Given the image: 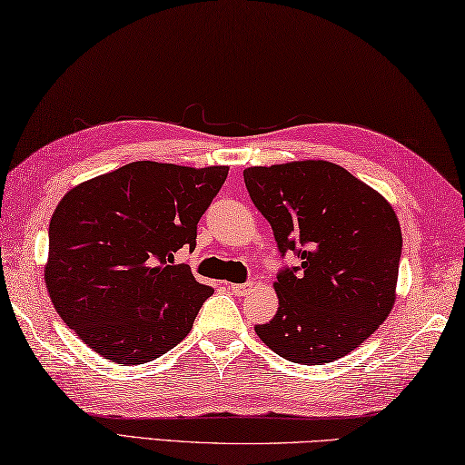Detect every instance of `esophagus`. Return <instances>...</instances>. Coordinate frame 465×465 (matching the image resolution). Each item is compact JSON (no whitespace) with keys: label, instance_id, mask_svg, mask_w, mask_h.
<instances>
[{"label":"esophagus","instance_id":"esophagus-1","mask_svg":"<svg viewBox=\"0 0 465 465\" xmlns=\"http://www.w3.org/2000/svg\"><path fill=\"white\" fill-rule=\"evenodd\" d=\"M230 291L235 294V297H246V294L252 291V282H242V284H232Z\"/></svg>","mask_w":465,"mask_h":465}]
</instances>
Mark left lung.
I'll list each match as a JSON object with an SVG mask.
<instances>
[{
  "label": "left lung",
  "instance_id": "1",
  "mask_svg": "<svg viewBox=\"0 0 465 465\" xmlns=\"http://www.w3.org/2000/svg\"><path fill=\"white\" fill-rule=\"evenodd\" d=\"M268 219L282 266L278 311L256 333L294 364L321 366L356 350L394 305L402 233L394 209L345 168L325 160L243 171Z\"/></svg>",
  "mask_w": 465,
  "mask_h": 465
}]
</instances>
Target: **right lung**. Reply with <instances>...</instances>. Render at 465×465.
Instances as JSON below:
<instances>
[{
    "label": "right lung",
    "mask_w": 465,
    "mask_h": 465,
    "mask_svg": "<svg viewBox=\"0 0 465 465\" xmlns=\"http://www.w3.org/2000/svg\"><path fill=\"white\" fill-rule=\"evenodd\" d=\"M227 171L140 160L58 203L46 289L56 313L99 356L146 364L187 337L213 289L174 264V252L195 250L199 219Z\"/></svg>",
    "instance_id": "add662e5"
}]
</instances>
